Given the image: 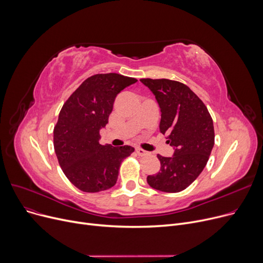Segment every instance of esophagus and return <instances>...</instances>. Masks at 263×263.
<instances>
[{"label":"esophagus","mask_w":263,"mask_h":263,"mask_svg":"<svg viewBox=\"0 0 263 263\" xmlns=\"http://www.w3.org/2000/svg\"><path fill=\"white\" fill-rule=\"evenodd\" d=\"M136 153L138 154L139 156H145V155H147V152L142 149V148H140V147H136Z\"/></svg>","instance_id":"1"}]
</instances>
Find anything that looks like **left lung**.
<instances>
[{
    "instance_id": "left-lung-1",
    "label": "left lung",
    "mask_w": 263,
    "mask_h": 263,
    "mask_svg": "<svg viewBox=\"0 0 263 263\" xmlns=\"http://www.w3.org/2000/svg\"><path fill=\"white\" fill-rule=\"evenodd\" d=\"M155 96L161 111L159 129L175 152L157 155L160 171L146 180L154 189L176 193L202 173L214 145V128L207 107L184 84L171 80H140Z\"/></svg>"
}]
</instances>
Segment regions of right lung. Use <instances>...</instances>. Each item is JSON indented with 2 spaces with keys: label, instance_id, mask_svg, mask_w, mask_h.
I'll use <instances>...</instances> for the list:
<instances>
[{
  "label": "right lung",
  "instance_id": "1",
  "mask_svg": "<svg viewBox=\"0 0 263 263\" xmlns=\"http://www.w3.org/2000/svg\"><path fill=\"white\" fill-rule=\"evenodd\" d=\"M137 82L117 73L96 74L66 101L54 127V148L61 170L76 188L96 193L114 187L120 164L135 151L100 143L120 92Z\"/></svg>",
  "mask_w": 263,
  "mask_h": 263
}]
</instances>
